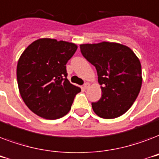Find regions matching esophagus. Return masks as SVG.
I'll return each instance as SVG.
<instances>
[{"instance_id":"34e87169","label":"esophagus","mask_w":159,"mask_h":159,"mask_svg":"<svg viewBox=\"0 0 159 159\" xmlns=\"http://www.w3.org/2000/svg\"><path fill=\"white\" fill-rule=\"evenodd\" d=\"M89 87H90V84H89V83H87H87H85V84L83 85V88H84L85 90H87Z\"/></svg>"}]
</instances>
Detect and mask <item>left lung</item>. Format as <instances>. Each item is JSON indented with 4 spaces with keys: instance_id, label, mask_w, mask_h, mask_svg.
Listing matches in <instances>:
<instances>
[{
    "instance_id": "obj_1",
    "label": "left lung",
    "mask_w": 159,
    "mask_h": 159,
    "mask_svg": "<svg viewBox=\"0 0 159 159\" xmlns=\"http://www.w3.org/2000/svg\"><path fill=\"white\" fill-rule=\"evenodd\" d=\"M83 57L95 66L102 97L92 102L93 111L104 119L125 114L135 102L142 85L141 64L130 48L117 43L81 44Z\"/></svg>"
}]
</instances>
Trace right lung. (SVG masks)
I'll list each match as a JSON object with an SVG mask.
<instances>
[{"label": "right lung", "instance_id": "add662e5", "mask_svg": "<svg viewBox=\"0 0 159 159\" xmlns=\"http://www.w3.org/2000/svg\"><path fill=\"white\" fill-rule=\"evenodd\" d=\"M77 48L75 43L44 38L33 42L21 54L16 69L19 91L37 116L56 120L71 110L81 88L67 80L66 64Z\"/></svg>", "mask_w": 159, "mask_h": 159}]
</instances>
